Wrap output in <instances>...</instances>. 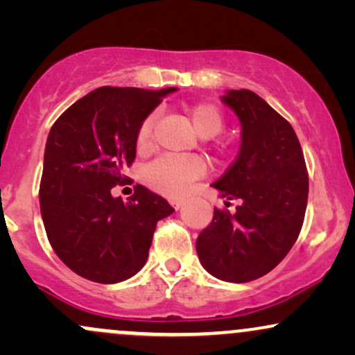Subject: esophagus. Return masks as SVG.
<instances>
[{
  "mask_svg": "<svg viewBox=\"0 0 355 355\" xmlns=\"http://www.w3.org/2000/svg\"><path fill=\"white\" fill-rule=\"evenodd\" d=\"M170 203H172V205L175 207V209H182L183 205H185V200H182V198H172V200H170Z\"/></svg>",
  "mask_w": 355,
  "mask_h": 355,
  "instance_id": "34e87169",
  "label": "esophagus"
}]
</instances>
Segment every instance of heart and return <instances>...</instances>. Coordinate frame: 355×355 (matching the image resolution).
<instances>
[{
  "mask_svg": "<svg viewBox=\"0 0 355 355\" xmlns=\"http://www.w3.org/2000/svg\"><path fill=\"white\" fill-rule=\"evenodd\" d=\"M189 116L195 132L202 138H211L218 135L223 126L222 113L215 105L200 103L189 110ZM155 113L148 115L141 121L138 128L137 145L138 150H148L152 145V135L155 126ZM203 164L197 158L178 157V155H164L157 158L148 168L145 170V180L155 190L170 197H180L190 189L191 182L197 180L203 173Z\"/></svg>",
  "mask_w": 355,
  "mask_h": 355,
  "instance_id": "obj_1",
  "label": "heart"
}]
</instances>
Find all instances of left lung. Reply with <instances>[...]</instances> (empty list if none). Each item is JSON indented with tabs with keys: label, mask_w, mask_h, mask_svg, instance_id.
Wrapping results in <instances>:
<instances>
[{
	"label": "left lung",
	"mask_w": 355,
	"mask_h": 355,
	"mask_svg": "<svg viewBox=\"0 0 355 355\" xmlns=\"http://www.w3.org/2000/svg\"><path fill=\"white\" fill-rule=\"evenodd\" d=\"M222 101L242 126L240 152L211 183L237 200L235 214L214 210L197 239V254L209 274L243 284L279 266L299 237L307 209L309 175L292 125L250 89H229Z\"/></svg>",
	"instance_id": "obj_1"
}]
</instances>
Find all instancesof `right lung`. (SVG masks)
<instances>
[{
    "label": "right lung",
    "instance_id": "right-lung-1",
    "mask_svg": "<svg viewBox=\"0 0 355 355\" xmlns=\"http://www.w3.org/2000/svg\"><path fill=\"white\" fill-rule=\"evenodd\" d=\"M175 89L101 87L53 123L40 205L53 250L80 277L116 284L135 275L148 259L157 222L175 211L144 185L126 202L112 195L135 160L141 121Z\"/></svg>",
    "mask_w": 355,
    "mask_h": 355
}]
</instances>
